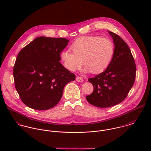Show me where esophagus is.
<instances>
[{
    "label": "esophagus",
    "mask_w": 151,
    "mask_h": 151,
    "mask_svg": "<svg viewBox=\"0 0 151 151\" xmlns=\"http://www.w3.org/2000/svg\"><path fill=\"white\" fill-rule=\"evenodd\" d=\"M76 81H77V82H79V83H83V81H84V80H83V78L82 77H76Z\"/></svg>",
    "instance_id": "34e87169"
}]
</instances>
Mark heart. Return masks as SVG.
Segmentation results:
<instances>
[{
    "instance_id": "obj_1",
    "label": "heart",
    "mask_w": 151,
    "mask_h": 151,
    "mask_svg": "<svg viewBox=\"0 0 151 151\" xmlns=\"http://www.w3.org/2000/svg\"><path fill=\"white\" fill-rule=\"evenodd\" d=\"M70 47L73 53L63 50L60 58L65 68L72 72L80 69L84 62V72L101 73L107 68L114 53V45L110 39L96 35L81 37Z\"/></svg>"
}]
</instances>
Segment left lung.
Instances as JSON below:
<instances>
[{
  "label": "left lung",
  "instance_id": "1",
  "mask_svg": "<svg viewBox=\"0 0 151 151\" xmlns=\"http://www.w3.org/2000/svg\"><path fill=\"white\" fill-rule=\"evenodd\" d=\"M114 45V53L107 68L88 79L93 86L87 101L98 108H109L121 103L133 86L136 66L130 49L117 34L108 31Z\"/></svg>",
  "mask_w": 151,
  "mask_h": 151
}]
</instances>
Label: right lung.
Segmentation results:
<instances>
[{"label": "right lung", "mask_w": 151, "mask_h": 151, "mask_svg": "<svg viewBox=\"0 0 151 151\" xmlns=\"http://www.w3.org/2000/svg\"><path fill=\"white\" fill-rule=\"evenodd\" d=\"M68 42L63 38L39 37L19 53L13 68L14 84L28 107L39 110L54 107L65 86L75 80V74L59 62Z\"/></svg>", "instance_id": "obj_1"}]
</instances>
